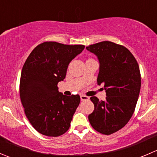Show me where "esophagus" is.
Here are the masks:
<instances>
[{"label":"esophagus","instance_id":"1","mask_svg":"<svg viewBox=\"0 0 157 157\" xmlns=\"http://www.w3.org/2000/svg\"><path fill=\"white\" fill-rule=\"evenodd\" d=\"M80 99H81V101H86V100H89L90 99V97L89 96H85V95H80Z\"/></svg>","mask_w":157,"mask_h":157}]
</instances>
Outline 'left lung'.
Wrapping results in <instances>:
<instances>
[{
	"label": "left lung",
	"instance_id": "8db88e82",
	"mask_svg": "<svg viewBox=\"0 0 157 157\" xmlns=\"http://www.w3.org/2000/svg\"><path fill=\"white\" fill-rule=\"evenodd\" d=\"M86 49L98 57L97 83L104 85L107 96L104 101L90 98L94 111L89 121L96 131L109 135L124 127L134 113L141 86L140 68L134 55L121 45L104 41Z\"/></svg>",
	"mask_w": 157,
	"mask_h": 157
}]
</instances>
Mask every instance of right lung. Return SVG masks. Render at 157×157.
<instances>
[{"label": "right lung", "instance_id": "right-lung-1", "mask_svg": "<svg viewBox=\"0 0 157 157\" xmlns=\"http://www.w3.org/2000/svg\"><path fill=\"white\" fill-rule=\"evenodd\" d=\"M85 48L56 42L39 44L30 53L21 72L20 96L26 118L40 134H64L71 126L80 102L79 95L67 96L58 91L69 63Z\"/></svg>", "mask_w": 157, "mask_h": 157}]
</instances>
